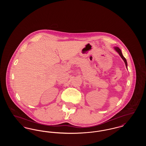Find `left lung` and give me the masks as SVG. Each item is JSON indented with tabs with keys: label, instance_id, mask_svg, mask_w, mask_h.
Here are the masks:
<instances>
[{
	"label": "left lung",
	"instance_id": "left-lung-1",
	"mask_svg": "<svg viewBox=\"0 0 146 146\" xmlns=\"http://www.w3.org/2000/svg\"><path fill=\"white\" fill-rule=\"evenodd\" d=\"M114 49H115V50L118 52V54H119V55L120 56V57L122 58V59L124 60V62H125V66H126V68L127 69V63L126 60V58H125V57L123 55L121 50L119 49L118 47H114Z\"/></svg>",
	"mask_w": 146,
	"mask_h": 146
}]
</instances>
